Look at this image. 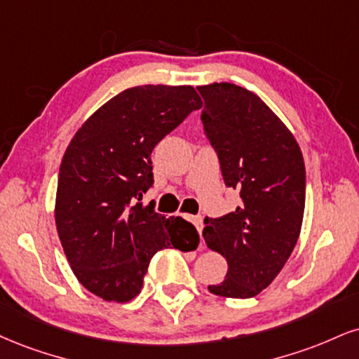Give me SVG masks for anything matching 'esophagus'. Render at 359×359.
<instances>
[{
    "label": "esophagus",
    "mask_w": 359,
    "mask_h": 359,
    "mask_svg": "<svg viewBox=\"0 0 359 359\" xmlns=\"http://www.w3.org/2000/svg\"><path fill=\"white\" fill-rule=\"evenodd\" d=\"M189 221H191L194 226L197 227L198 234H201V232H202V217H201V215H191V217H189Z\"/></svg>",
    "instance_id": "1"
}]
</instances>
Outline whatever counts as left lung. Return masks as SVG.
<instances>
[{
    "label": "left lung",
    "instance_id": "left-lung-1",
    "mask_svg": "<svg viewBox=\"0 0 359 359\" xmlns=\"http://www.w3.org/2000/svg\"><path fill=\"white\" fill-rule=\"evenodd\" d=\"M202 123L224 182L241 204L205 217L207 248L227 261L226 279L209 286L224 297L257 296L280 273L299 237L306 201L303 154L294 135L256 93L234 83L197 86Z\"/></svg>",
    "mask_w": 359,
    "mask_h": 359
}]
</instances>
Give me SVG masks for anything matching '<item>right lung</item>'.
Segmentation results:
<instances>
[{
	"label": "right lung",
	"instance_id": "add662e5",
	"mask_svg": "<svg viewBox=\"0 0 359 359\" xmlns=\"http://www.w3.org/2000/svg\"><path fill=\"white\" fill-rule=\"evenodd\" d=\"M201 107L191 85L133 86L88 116L67 147L56 231L73 274L103 301L133 299L157 250L197 248L191 222L138 201L154 184V147Z\"/></svg>",
	"mask_w": 359,
	"mask_h": 359
}]
</instances>
